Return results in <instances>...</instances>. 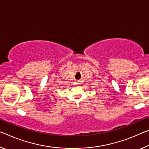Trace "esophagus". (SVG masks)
Returning a JSON list of instances; mask_svg holds the SVG:
<instances>
[{
	"label": "esophagus",
	"mask_w": 149,
	"mask_h": 149,
	"mask_svg": "<svg viewBox=\"0 0 149 149\" xmlns=\"http://www.w3.org/2000/svg\"><path fill=\"white\" fill-rule=\"evenodd\" d=\"M76 84H79V81H77Z\"/></svg>",
	"instance_id": "34e87169"
}]
</instances>
